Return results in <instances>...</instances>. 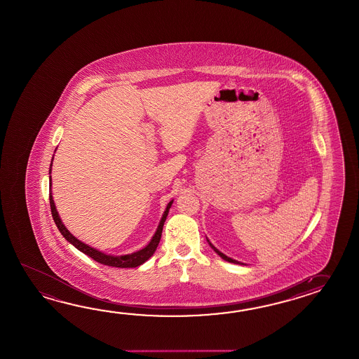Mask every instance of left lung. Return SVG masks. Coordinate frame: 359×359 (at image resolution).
Segmentation results:
<instances>
[{
  "mask_svg": "<svg viewBox=\"0 0 359 359\" xmlns=\"http://www.w3.org/2000/svg\"><path fill=\"white\" fill-rule=\"evenodd\" d=\"M208 245H210V246H211V248H212V250H214V251H215L216 254H217V255L220 256V257H222V259H224V260H225V262H229V263H233V264H239V265H245V264L241 263V262H237V260H234V259H231V257H229V256L224 255V254H223V252H222V251H219V250H217V248H216L215 246H214V245H212V243H211V242H210V241H208Z\"/></svg>",
  "mask_w": 359,
  "mask_h": 359,
  "instance_id": "8db88e82",
  "label": "left lung"
}]
</instances>
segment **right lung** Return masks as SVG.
<instances>
[{
	"mask_svg": "<svg viewBox=\"0 0 359 359\" xmlns=\"http://www.w3.org/2000/svg\"><path fill=\"white\" fill-rule=\"evenodd\" d=\"M54 160V158H53ZM53 160H51V165H50V170H48V174H51V166H53ZM48 187H50V191H51V176L48 179ZM174 199L168 202L166 210L163 212V215L161 217L160 224L157 226V231L154 233V236L151 237V242L145 246V248L133 252V254H128V255H108V254H104L103 251H99L96 248L88 246L86 243H83L80 239L76 238L73 236L71 231H68L65 228L60 216L57 214V210L55 208V203H54V198H53V194L50 193V208H51V214H53V219L55 222L57 229L62 233L64 238L67 239L71 245H73L77 250H80L81 252L86 254L90 256L91 259H94L97 263L104 264V265H108V266H114V268H136L139 265L145 263L149 257H151L154 251L157 250V246L160 243L161 236H162V229H163V224L166 222V217H168V210L171 208Z\"/></svg>",
	"mask_w": 359,
	"mask_h": 359,
	"instance_id": "right-lung-1",
	"label": "right lung"
}]
</instances>
